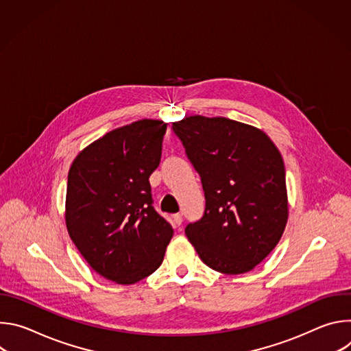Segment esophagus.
I'll return each instance as SVG.
<instances>
[{
  "label": "esophagus",
  "instance_id": "1",
  "mask_svg": "<svg viewBox=\"0 0 351 351\" xmlns=\"http://www.w3.org/2000/svg\"><path fill=\"white\" fill-rule=\"evenodd\" d=\"M182 222H183L182 215H180V214H175V215H173V223H175L176 226H180Z\"/></svg>",
  "mask_w": 351,
  "mask_h": 351
}]
</instances>
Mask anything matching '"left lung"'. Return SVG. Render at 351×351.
I'll list each match as a JSON object with an SVG mask.
<instances>
[{
    "label": "left lung",
    "instance_id": "8db88e82",
    "mask_svg": "<svg viewBox=\"0 0 351 351\" xmlns=\"http://www.w3.org/2000/svg\"><path fill=\"white\" fill-rule=\"evenodd\" d=\"M202 178L206 211L184 233L214 271H252L276 247L289 215L285 165L272 140L237 121L194 115L172 123Z\"/></svg>",
    "mask_w": 351,
    "mask_h": 351
}]
</instances>
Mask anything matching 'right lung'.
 <instances>
[{"mask_svg":"<svg viewBox=\"0 0 351 351\" xmlns=\"http://www.w3.org/2000/svg\"><path fill=\"white\" fill-rule=\"evenodd\" d=\"M165 132L167 123L154 119L114 129L80 152L68 173V233L88 265L119 285L152 275L173 236L148 182Z\"/></svg>","mask_w":351,"mask_h":351,"instance_id":"right-lung-1","label":"right lung"}]
</instances>
